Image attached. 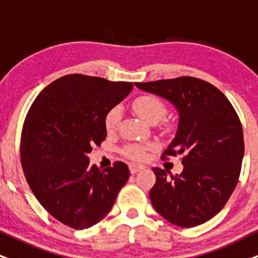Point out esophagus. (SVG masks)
I'll return each instance as SVG.
<instances>
[{
  "mask_svg": "<svg viewBox=\"0 0 258 258\" xmlns=\"http://www.w3.org/2000/svg\"><path fill=\"white\" fill-rule=\"evenodd\" d=\"M142 169H143L142 165L130 164V171H131V174H136V172H138L139 170H142Z\"/></svg>",
  "mask_w": 258,
  "mask_h": 258,
  "instance_id": "1",
  "label": "esophagus"
}]
</instances>
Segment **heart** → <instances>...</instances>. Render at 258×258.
Segmentation results:
<instances>
[{"label":"heart","instance_id":"obj_1","mask_svg":"<svg viewBox=\"0 0 258 258\" xmlns=\"http://www.w3.org/2000/svg\"><path fill=\"white\" fill-rule=\"evenodd\" d=\"M132 107L140 118L151 123L159 121L167 113L165 103L158 96L152 95V94L138 96L133 101ZM120 116H121V113H120L119 107H113L107 112L105 116V127L107 131H113L116 128L120 121ZM152 148L153 146L151 145L128 144L122 149V155L133 161H144L148 157V152Z\"/></svg>","mask_w":258,"mask_h":258}]
</instances>
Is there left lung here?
Returning <instances> with one entry per match:
<instances>
[{"label": "left lung", "instance_id": "8db88e82", "mask_svg": "<svg viewBox=\"0 0 258 258\" xmlns=\"http://www.w3.org/2000/svg\"><path fill=\"white\" fill-rule=\"evenodd\" d=\"M136 86L170 101L180 115L176 137L162 158L182 155L183 171L168 177L164 169H152V206L177 226L204 224L223 210L238 183L244 156L239 116L217 87L200 78L182 76Z\"/></svg>", "mask_w": 258, "mask_h": 258}]
</instances>
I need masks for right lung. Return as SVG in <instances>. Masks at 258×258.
Here are the masks:
<instances>
[{"instance_id": "1", "label": "right lung", "mask_w": 258, "mask_h": 258, "mask_svg": "<svg viewBox=\"0 0 258 258\" xmlns=\"http://www.w3.org/2000/svg\"><path fill=\"white\" fill-rule=\"evenodd\" d=\"M133 83L67 75L48 84L26 115L21 165L29 188L52 217L75 230L103 219L130 177L123 162L101 171L88 153L106 139L107 112Z\"/></svg>"}]
</instances>
